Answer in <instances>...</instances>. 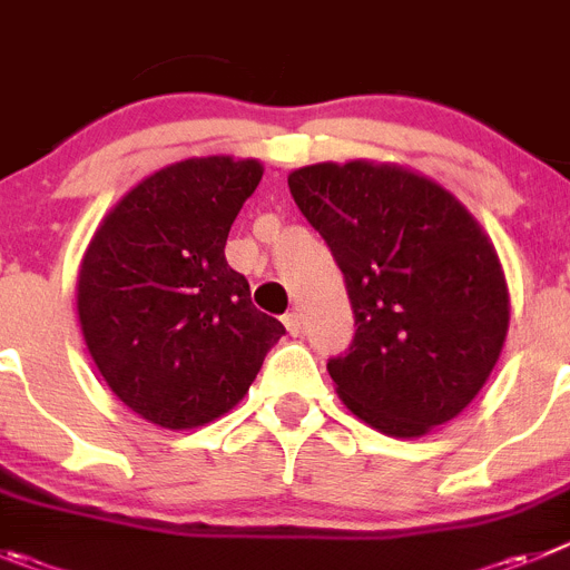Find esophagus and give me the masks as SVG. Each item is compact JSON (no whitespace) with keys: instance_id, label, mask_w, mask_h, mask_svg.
<instances>
[{"instance_id":"1","label":"esophagus","mask_w":570,"mask_h":570,"mask_svg":"<svg viewBox=\"0 0 570 570\" xmlns=\"http://www.w3.org/2000/svg\"><path fill=\"white\" fill-rule=\"evenodd\" d=\"M284 326L289 335H301V315H297V312H286Z\"/></svg>"}]
</instances>
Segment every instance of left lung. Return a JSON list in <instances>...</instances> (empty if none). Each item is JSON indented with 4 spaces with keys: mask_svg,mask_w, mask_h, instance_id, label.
<instances>
[{
    "mask_svg": "<svg viewBox=\"0 0 570 570\" xmlns=\"http://www.w3.org/2000/svg\"><path fill=\"white\" fill-rule=\"evenodd\" d=\"M289 193L355 312L346 355L326 363L348 412L392 438L458 417L509 332V286L474 215L394 164H312L289 173Z\"/></svg>",
    "mask_w": 570,
    "mask_h": 570,
    "instance_id": "8db88e82",
    "label": "left lung"
}]
</instances>
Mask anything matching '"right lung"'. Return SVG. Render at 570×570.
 Instances as JSON below:
<instances>
[{
	"instance_id": "1",
	"label": "right lung",
	"mask_w": 570,
	"mask_h": 570,
	"mask_svg": "<svg viewBox=\"0 0 570 570\" xmlns=\"http://www.w3.org/2000/svg\"><path fill=\"white\" fill-rule=\"evenodd\" d=\"M255 158H187L107 213L79 269V323L112 394L161 429H196L253 386L284 323L253 306L227 264L235 215L258 187Z\"/></svg>"
}]
</instances>
